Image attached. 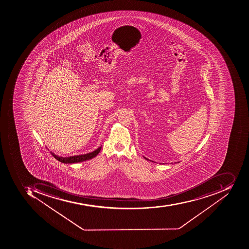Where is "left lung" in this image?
Wrapping results in <instances>:
<instances>
[{
  "mask_svg": "<svg viewBox=\"0 0 249 249\" xmlns=\"http://www.w3.org/2000/svg\"><path fill=\"white\" fill-rule=\"evenodd\" d=\"M144 158H145L146 160H150V161L154 162L152 161V160H151L148 159V158H146L145 157H144ZM177 163H179V162H177ZM176 163H177V162H176Z\"/></svg>",
  "mask_w": 249,
  "mask_h": 249,
  "instance_id": "left-lung-1",
  "label": "left lung"
}]
</instances>
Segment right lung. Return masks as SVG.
I'll return each instance as SVG.
<instances>
[{
  "instance_id": "1",
  "label": "right lung",
  "mask_w": 249,
  "mask_h": 249,
  "mask_svg": "<svg viewBox=\"0 0 249 249\" xmlns=\"http://www.w3.org/2000/svg\"><path fill=\"white\" fill-rule=\"evenodd\" d=\"M101 149V146H100L99 148H97L96 150H94L92 152L88 153V154H85V155H75V156L71 157H60L58 155H55L54 153L50 151L51 154L53 155V158H56L57 160L61 162V163H79V162L86 161L88 160L92 159L94 157H96L98 155V153L100 152Z\"/></svg>"
}]
</instances>
